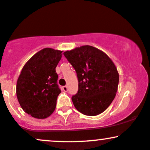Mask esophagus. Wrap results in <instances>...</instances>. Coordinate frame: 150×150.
I'll list each match as a JSON object with an SVG mask.
<instances>
[{
	"instance_id": "esophagus-1",
	"label": "esophagus",
	"mask_w": 150,
	"mask_h": 150,
	"mask_svg": "<svg viewBox=\"0 0 150 150\" xmlns=\"http://www.w3.org/2000/svg\"><path fill=\"white\" fill-rule=\"evenodd\" d=\"M63 90L64 91V92H68V87H67V86L63 87Z\"/></svg>"
}]
</instances>
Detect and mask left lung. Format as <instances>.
<instances>
[{"label":"left lung","instance_id":"8db88e82","mask_svg":"<svg viewBox=\"0 0 150 150\" xmlns=\"http://www.w3.org/2000/svg\"><path fill=\"white\" fill-rule=\"evenodd\" d=\"M75 68L78 92L72 97L76 109L86 116L104 112L114 99L119 75L112 60L101 50L82 46L63 53Z\"/></svg>","mask_w":150,"mask_h":150}]
</instances>
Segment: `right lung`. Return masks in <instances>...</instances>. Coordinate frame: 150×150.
<instances>
[{
    "instance_id": "obj_1",
    "label": "right lung",
    "mask_w": 150,
    "mask_h": 150,
    "mask_svg": "<svg viewBox=\"0 0 150 150\" xmlns=\"http://www.w3.org/2000/svg\"><path fill=\"white\" fill-rule=\"evenodd\" d=\"M62 51L45 48L25 63L18 79L16 94L23 111L38 119L52 114L58 96L61 92L57 84L56 68Z\"/></svg>"
}]
</instances>
